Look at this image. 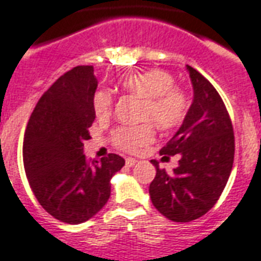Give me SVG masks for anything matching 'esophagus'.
I'll return each instance as SVG.
<instances>
[{
    "instance_id": "1",
    "label": "esophagus",
    "mask_w": 261,
    "mask_h": 261,
    "mask_svg": "<svg viewBox=\"0 0 261 261\" xmlns=\"http://www.w3.org/2000/svg\"><path fill=\"white\" fill-rule=\"evenodd\" d=\"M135 163H137V159H133V157H127V159H126V166L127 167L135 166Z\"/></svg>"
}]
</instances>
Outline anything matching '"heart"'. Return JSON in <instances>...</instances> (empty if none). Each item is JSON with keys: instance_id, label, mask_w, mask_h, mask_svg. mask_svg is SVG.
Listing matches in <instances>:
<instances>
[{"instance_id": "heart-1", "label": "heart", "mask_w": 261, "mask_h": 261, "mask_svg": "<svg viewBox=\"0 0 261 261\" xmlns=\"http://www.w3.org/2000/svg\"><path fill=\"white\" fill-rule=\"evenodd\" d=\"M127 93L142 98L139 120H149L138 126L117 127L112 133V144L123 152L134 153L153 142L156 131L174 130L184 123L189 111L186 91L174 83L168 71L159 68L145 69L130 73L120 82ZM93 107L97 117L108 119L113 109L112 93L99 90L95 93ZM152 121L153 124L150 123Z\"/></svg>"}]
</instances>
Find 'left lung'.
Here are the masks:
<instances>
[{"mask_svg":"<svg viewBox=\"0 0 261 261\" xmlns=\"http://www.w3.org/2000/svg\"><path fill=\"white\" fill-rule=\"evenodd\" d=\"M194 98L176 134L160 154H179L172 172L159 167L149 186L152 202L174 222H192L205 215L223 193L236 152L232 123L223 99L212 83L188 65Z\"/></svg>","mask_w":261,"mask_h":261,"instance_id":"8db88e82","label":"left lung"}]
</instances>
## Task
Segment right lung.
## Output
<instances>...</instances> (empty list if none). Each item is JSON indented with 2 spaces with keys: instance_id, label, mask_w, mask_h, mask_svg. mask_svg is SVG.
Wrapping results in <instances>:
<instances>
[{
  "instance_id": "right-lung-1",
  "label": "right lung",
  "mask_w": 261,
  "mask_h": 261,
  "mask_svg": "<svg viewBox=\"0 0 261 261\" xmlns=\"http://www.w3.org/2000/svg\"><path fill=\"white\" fill-rule=\"evenodd\" d=\"M97 79L79 65L56 81L35 105L24 133L23 163L31 190L57 220L77 224L108 202L111 178L124 166L115 153L97 160L83 154L95 119Z\"/></svg>"
}]
</instances>
